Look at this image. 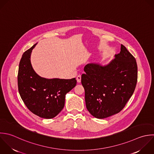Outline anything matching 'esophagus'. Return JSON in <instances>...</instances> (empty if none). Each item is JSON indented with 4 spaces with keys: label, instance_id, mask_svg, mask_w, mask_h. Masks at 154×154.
I'll list each match as a JSON object with an SVG mask.
<instances>
[{
    "label": "esophagus",
    "instance_id": "esophagus-1",
    "mask_svg": "<svg viewBox=\"0 0 154 154\" xmlns=\"http://www.w3.org/2000/svg\"><path fill=\"white\" fill-rule=\"evenodd\" d=\"M76 79H77V81L78 83H80L81 82V75H77Z\"/></svg>",
    "mask_w": 154,
    "mask_h": 154
}]
</instances>
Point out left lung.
Returning a JSON list of instances; mask_svg holds the SVG:
<instances>
[{
    "mask_svg": "<svg viewBox=\"0 0 154 154\" xmlns=\"http://www.w3.org/2000/svg\"><path fill=\"white\" fill-rule=\"evenodd\" d=\"M109 63L87 64L82 75L86 106L95 118L104 119L120 112L134 93L137 80L134 57L121 44V51Z\"/></svg>",
    "mask_w": 154,
    "mask_h": 154,
    "instance_id": "obj_1",
    "label": "left lung"
}]
</instances>
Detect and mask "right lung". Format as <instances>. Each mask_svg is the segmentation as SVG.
I'll use <instances>...</instances> for the list:
<instances>
[{"mask_svg": "<svg viewBox=\"0 0 154 154\" xmlns=\"http://www.w3.org/2000/svg\"><path fill=\"white\" fill-rule=\"evenodd\" d=\"M37 43L25 51L19 63L18 92L24 103L33 114L51 119L63 109L66 94L77 84L75 78L46 79L34 71L30 62L32 50Z\"/></svg>", "mask_w": 154, "mask_h": 154, "instance_id": "right-lung-1", "label": "right lung"}]
</instances>
